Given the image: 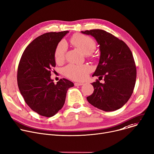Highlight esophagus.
Here are the masks:
<instances>
[{
    "instance_id": "esophagus-1",
    "label": "esophagus",
    "mask_w": 154,
    "mask_h": 154,
    "mask_svg": "<svg viewBox=\"0 0 154 154\" xmlns=\"http://www.w3.org/2000/svg\"><path fill=\"white\" fill-rule=\"evenodd\" d=\"M84 84L83 83H78V82H75V84H74V85H75V86H81V85H82Z\"/></svg>"
}]
</instances>
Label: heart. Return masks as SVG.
Wrapping results in <instances>:
<instances>
[{
	"label": "heart",
	"instance_id": "heart-1",
	"mask_svg": "<svg viewBox=\"0 0 154 154\" xmlns=\"http://www.w3.org/2000/svg\"><path fill=\"white\" fill-rule=\"evenodd\" d=\"M71 43L85 54H90L96 48L95 41L89 36L75 35L71 39ZM67 51V45L64 40L60 42L55 50L54 58L57 63H63ZM92 70L91 67L86 64L75 65L69 64L64 69L63 72L68 78L76 81L85 80Z\"/></svg>",
	"mask_w": 154,
	"mask_h": 154
}]
</instances>
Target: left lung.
I'll return each instance as SVG.
<instances>
[{"label": "left lung", "mask_w": 154, "mask_h": 154, "mask_svg": "<svg viewBox=\"0 0 154 154\" xmlns=\"http://www.w3.org/2000/svg\"><path fill=\"white\" fill-rule=\"evenodd\" d=\"M93 36L99 45L100 57L92 76L104 77L105 82L97 80L91 85L94 93L87 97L94 106L105 111H112L123 106L134 90L136 67L132 52L127 45L103 29L81 32Z\"/></svg>", "instance_id": "1"}]
</instances>
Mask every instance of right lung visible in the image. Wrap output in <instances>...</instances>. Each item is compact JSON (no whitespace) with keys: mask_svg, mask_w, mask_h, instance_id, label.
I'll return each instance as SVG.
<instances>
[{"mask_svg":"<svg viewBox=\"0 0 154 154\" xmlns=\"http://www.w3.org/2000/svg\"><path fill=\"white\" fill-rule=\"evenodd\" d=\"M68 33L49 32L39 36L28 45L20 59L18 88L26 103L39 115H55L64 105L67 90L74 87L67 79H60L55 84L51 79V71L56 66V48Z\"/></svg>","mask_w":154,"mask_h":154,"instance_id":"1","label":"right lung"}]
</instances>
